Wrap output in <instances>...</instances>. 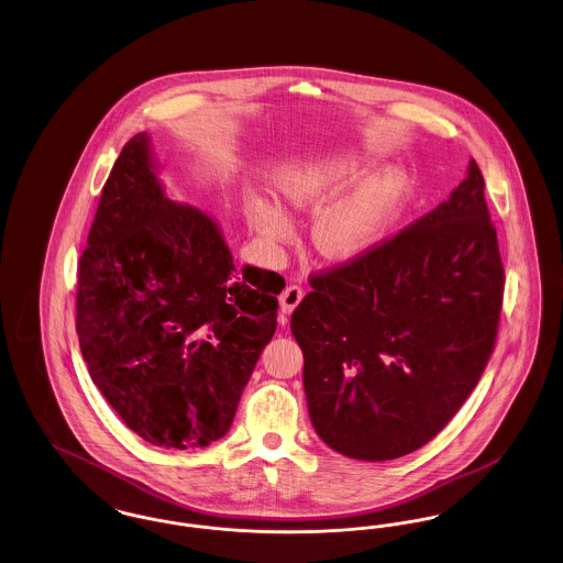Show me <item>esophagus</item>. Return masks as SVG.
I'll return each instance as SVG.
<instances>
[{"label":"esophagus","instance_id":"34e87169","mask_svg":"<svg viewBox=\"0 0 563 563\" xmlns=\"http://www.w3.org/2000/svg\"><path fill=\"white\" fill-rule=\"evenodd\" d=\"M301 297H303V289L299 287V285H289L280 297H278V301H280V310L283 312H294L295 308H297V303L301 301Z\"/></svg>","mask_w":563,"mask_h":563}]
</instances>
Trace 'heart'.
Instances as JSON below:
<instances>
[{
    "label": "heart",
    "instance_id": "b5f03b06",
    "mask_svg": "<svg viewBox=\"0 0 563 563\" xmlns=\"http://www.w3.org/2000/svg\"><path fill=\"white\" fill-rule=\"evenodd\" d=\"M358 179V170L352 164H340L322 175H317L299 186L287 189L289 202L303 209L314 205L324 194L344 188ZM405 184L399 177H379L363 184L358 191L342 207L322 214L312 230V242L322 257L333 262H346L367 251L393 223L401 209ZM260 230L269 239H283L289 232L287 217L264 207L257 214Z\"/></svg>",
    "mask_w": 563,
    "mask_h": 563
}]
</instances>
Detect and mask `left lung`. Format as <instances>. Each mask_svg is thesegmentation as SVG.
Masks as SVG:
<instances>
[{"label": "left lung", "mask_w": 563, "mask_h": 563, "mask_svg": "<svg viewBox=\"0 0 563 563\" xmlns=\"http://www.w3.org/2000/svg\"><path fill=\"white\" fill-rule=\"evenodd\" d=\"M485 181L466 179L430 213L333 268L291 314L308 411L354 460L427 445L468 399L494 352L505 295Z\"/></svg>", "instance_id": "obj_1"}]
</instances>
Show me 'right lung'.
Returning <instances> with one entry per match:
<instances>
[{
    "mask_svg": "<svg viewBox=\"0 0 563 563\" xmlns=\"http://www.w3.org/2000/svg\"><path fill=\"white\" fill-rule=\"evenodd\" d=\"M285 278L234 268L209 214L168 200L147 134L122 147L78 264L76 331L106 401L141 439L194 450L232 427L276 331Z\"/></svg>",
    "mask_w": 563,
    "mask_h": 563,
    "instance_id": "1",
    "label": "right lung"
}]
</instances>
